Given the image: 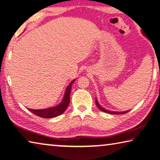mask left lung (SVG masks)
I'll return each mask as SVG.
<instances>
[{
    "label": "left lung",
    "instance_id": "obj_1",
    "mask_svg": "<svg viewBox=\"0 0 160 160\" xmlns=\"http://www.w3.org/2000/svg\"><path fill=\"white\" fill-rule=\"evenodd\" d=\"M96 104L97 107H98V108H99L100 110H101L102 111H103V112H105V113H108V114H115V115H117V114H124V113H128V112L129 111H126L118 112V111H111L107 110V109H105V108H104L103 107H102L100 106V104L98 103V102L96 98Z\"/></svg>",
    "mask_w": 160,
    "mask_h": 160
}]
</instances>
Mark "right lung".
Returning a JSON list of instances; mask_svg holds the SVG:
<instances>
[{
	"instance_id": "1",
	"label": "right lung",
	"mask_w": 160,
	"mask_h": 160,
	"mask_svg": "<svg viewBox=\"0 0 160 160\" xmlns=\"http://www.w3.org/2000/svg\"><path fill=\"white\" fill-rule=\"evenodd\" d=\"M74 81L75 80L71 81L69 85L67 87L63 99L58 105L48 108H44V109H31V108H28V109L31 111L33 114L43 118H52L62 114L67 109L68 106H69L70 102V93L71 91V86H72V84H73Z\"/></svg>"
}]
</instances>
